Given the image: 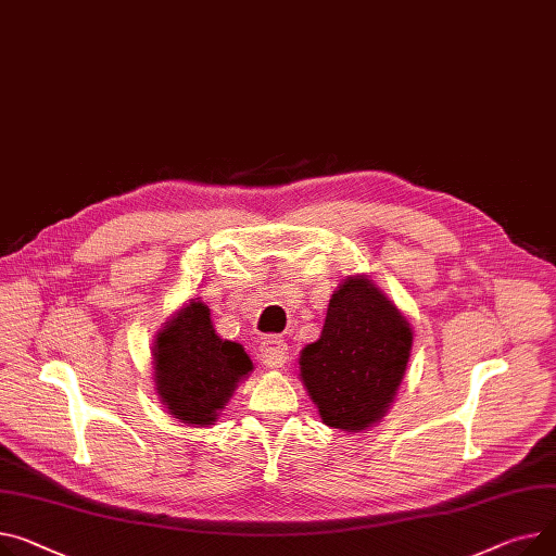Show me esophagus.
<instances>
[{"label":"esophagus","instance_id":"esophagus-1","mask_svg":"<svg viewBox=\"0 0 556 556\" xmlns=\"http://www.w3.org/2000/svg\"><path fill=\"white\" fill-rule=\"evenodd\" d=\"M258 357L270 368H279L283 366V362L288 359V344L283 338L279 336H268L258 344Z\"/></svg>","mask_w":556,"mask_h":556}]
</instances>
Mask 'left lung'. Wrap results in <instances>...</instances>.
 Listing matches in <instances>:
<instances>
[{"instance_id":"left-lung-1","label":"left lung","mask_w":556,"mask_h":556,"mask_svg":"<svg viewBox=\"0 0 556 556\" xmlns=\"http://www.w3.org/2000/svg\"><path fill=\"white\" fill-rule=\"evenodd\" d=\"M414 330L368 275L346 277L321 336L300 353V378L324 425L359 433L378 425L404 378Z\"/></svg>"}]
</instances>
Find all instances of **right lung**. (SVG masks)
I'll list each match as a JSON object with an SVG mask.
<instances>
[{"label":"right lung","mask_w":556,"mask_h":556,"mask_svg":"<svg viewBox=\"0 0 556 556\" xmlns=\"http://www.w3.org/2000/svg\"><path fill=\"white\" fill-rule=\"evenodd\" d=\"M152 368L167 414L188 427H210L254 366L241 344L218 338L210 308L194 298L159 330Z\"/></svg>","instance_id":"add662e5"}]
</instances>
